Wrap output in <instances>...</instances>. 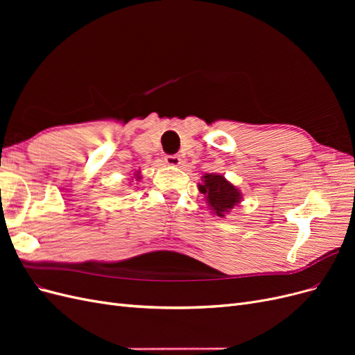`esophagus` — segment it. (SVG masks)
<instances>
[{
	"instance_id": "1",
	"label": "esophagus",
	"mask_w": 355,
	"mask_h": 355,
	"mask_svg": "<svg viewBox=\"0 0 355 355\" xmlns=\"http://www.w3.org/2000/svg\"><path fill=\"white\" fill-rule=\"evenodd\" d=\"M164 163L167 166H179L182 163V159L179 155H166Z\"/></svg>"
}]
</instances>
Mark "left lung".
<instances>
[{
	"instance_id": "obj_1",
	"label": "left lung",
	"mask_w": 355,
	"mask_h": 355,
	"mask_svg": "<svg viewBox=\"0 0 355 355\" xmlns=\"http://www.w3.org/2000/svg\"><path fill=\"white\" fill-rule=\"evenodd\" d=\"M201 194L206 196L209 206L218 216H225L241 200L240 191L222 175L209 173L202 176V185H198Z\"/></svg>"
}]
</instances>
